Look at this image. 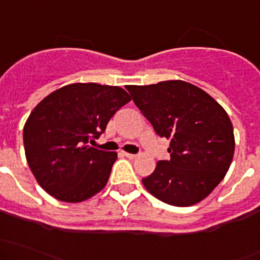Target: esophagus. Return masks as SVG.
I'll list each match as a JSON object with an SVG mask.
<instances>
[{"mask_svg": "<svg viewBox=\"0 0 260 260\" xmlns=\"http://www.w3.org/2000/svg\"><path fill=\"white\" fill-rule=\"evenodd\" d=\"M123 156H125V157H127V158H131V159L136 158V154L128 153V152H123Z\"/></svg>", "mask_w": 260, "mask_h": 260, "instance_id": "1", "label": "esophagus"}]
</instances>
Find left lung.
<instances>
[{
    "label": "left lung",
    "mask_w": 260,
    "mask_h": 260,
    "mask_svg": "<svg viewBox=\"0 0 260 260\" xmlns=\"http://www.w3.org/2000/svg\"><path fill=\"white\" fill-rule=\"evenodd\" d=\"M141 113L159 137L170 140V159L142 179L154 198L174 206L200 203L221 182L234 156L229 115L215 99L182 80L128 85Z\"/></svg>",
    "instance_id": "1"
}]
</instances>
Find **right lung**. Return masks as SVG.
<instances>
[{"mask_svg": "<svg viewBox=\"0 0 260 260\" xmlns=\"http://www.w3.org/2000/svg\"><path fill=\"white\" fill-rule=\"evenodd\" d=\"M131 101L119 86L75 83L52 91L31 112L23 146L39 185L65 203H80L103 190L115 152L89 146Z\"/></svg>", "mask_w": 260, "mask_h": 260, "instance_id": "add662e5", "label": "right lung"}]
</instances>
